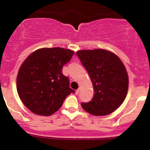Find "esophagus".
Wrapping results in <instances>:
<instances>
[{
	"mask_svg": "<svg viewBox=\"0 0 150 150\" xmlns=\"http://www.w3.org/2000/svg\"><path fill=\"white\" fill-rule=\"evenodd\" d=\"M80 91H81V88H78V89L76 90V95H78V94L79 93V92H80Z\"/></svg>",
	"mask_w": 150,
	"mask_h": 150,
	"instance_id": "esophagus-1",
	"label": "esophagus"
}]
</instances>
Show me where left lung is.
Instances as JSON below:
<instances>
[{"label":"left lung","mask_w":150,"mask_h":150,"mask_svg":"<svg viewBox=\"0 0 150 150\" xmlns=\"http://www.w3.org/2000/svg\"><path fill=\"white\" fill-rule=\"evenodd\" d=\"M86 68L93 86L94 95L89 102L81 103L86 112L106 115L121 106L128 91V75L118 56L105 49L81 50L76 52Z\"/></svg>","instance_id":"1"}]
</instances>
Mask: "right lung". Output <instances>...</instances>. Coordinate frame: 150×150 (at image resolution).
Here are the masks:
<instances>
[{
	"mask_svg": "<svg viewBox=\"0 0 150 150\" xmlns=\"http://www.w3.org/2000/svg\"><path fill=\"white\" fill-rule=\"evenodd\" d=\"M74 53L59 47L43 48L31 53L23 62L17 77V91L31 112L51 115L61 108L68 95L75 92L62 72Z\"/></svg>",
	"mask_w": 150,
	"mask_h": 150,
	"instance_id": "1",
	"label": "right lung"
}]
</instances>
